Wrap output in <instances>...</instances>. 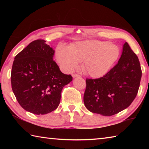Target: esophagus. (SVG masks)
<instances>
[{
	"instance_id": "1",
	"label": "esophagus",
	"mask_w": 149,
	"mask_h": 149,
	"mask_svg": "<svg viewBox=\"0 0 149 149\" xmlns=\"http://www.w3.org/2000/svg\"><path fill=\"white\" fill-rule=\"evenodd\" d=\"M72 77H74V78H75V77H80V75H78V74H73L72 75Z\"/></svg>"
}]
</instances>
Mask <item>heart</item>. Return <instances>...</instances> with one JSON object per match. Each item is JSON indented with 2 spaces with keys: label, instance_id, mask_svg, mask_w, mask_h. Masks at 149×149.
Listing matches in <instances>:
<instances>
[{
  "label": "heart",
  "instance_id": "b5f03b06",
  "mask_svg": "<svg viewBox=\"0 0 149 149\" xmlns=\"http://www.w3.org/2000/svg\"><path fill=\"white\" fill-rule=\"evenodd\" d=\"M120 54V48L109 41L88 40L77 42L70 47L60 46L57 61L64 71L72 72L83 62V70L92 77L104 76L112 68Z\"/></svg>",
  "mask_w": 149,
  "mask_h": 149
}]
</instances>
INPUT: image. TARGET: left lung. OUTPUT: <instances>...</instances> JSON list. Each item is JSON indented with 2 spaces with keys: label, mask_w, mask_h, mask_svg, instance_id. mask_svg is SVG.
<instances>
[{
  "label": "left lung",
  "mask_w": 149,
  "mask_h": 149,
  "mask_svg": "<svg viewBox=\"0 0 149 149\" xmlns=\"http://www.w3.org/2000/svg\"><path fill=\"white\" fill-rule=\"evenodd\" d=\"M142 75L138 57L125 42L118 64L98 79H86L85 107L93 113L109 116L132 104L137 95Z\"/></svg>",
  "instance_id": "left-lung-1"
}]
</instances>
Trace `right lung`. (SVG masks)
Masks as SVG:
<instances>
[{
	"mask_svg": "<svg viewBox=\"0 0 149 149\" xmlns=\"http://www.w3.org/2000/svg\"><path fill=\"white\" fill-rule=\"evenodd\" d=\"M54 50L45 40L32 41L14 58L12 89L20 106L34 114L56 110L62 90L72 81L53 60Z\"/></svg>",
	"mask_w": 149,
	"mask_h": 149,
	"instance_id": "right-lung-1",
	"label": "right lung"
}]
</instances>
